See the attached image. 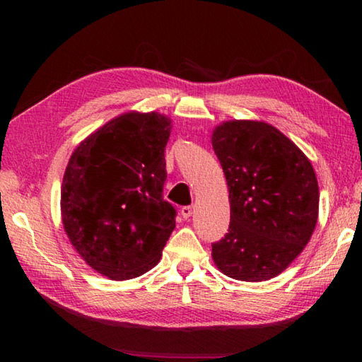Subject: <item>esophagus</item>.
Masks as SVG:
<instances>
[{"label": "esophagus", "instance_id": "esophagus-1", "mask_svg": "<svg viewBox=\"0 0 362 362\" xmlns=\"http://www.w3.org/2000/svg\"><path fill=\"white\" fill-rule=\"evenodd\" d=\"M192 212H193V207L192 206H183L182 209H180V214H182L183 218L192 217Z\"/></svg>", "mask_w": 362, "mask_h": 362}]
</instances>
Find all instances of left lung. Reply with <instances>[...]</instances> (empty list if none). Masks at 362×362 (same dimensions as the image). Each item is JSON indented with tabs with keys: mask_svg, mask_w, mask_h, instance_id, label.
I'll use <instances>...</instances> for the list:
<instances>
[{
	"mask_svg": "<svg viewBox=\"0 0 362 362\" xmlns=\"http://www.w3.org/2000/svg\"><path fill=\"white\" fill-rule=\"evenodd\" d=\"M230 192V226L212 244L226 276L267 281L291 265L317 222L320 188L310 159L276 127L226 121L212 134Z\"/></svg>",
	"mask_w": 362,
	"mask_h": 362,
	"instance_id": "1",
	"label": "left lung"
}]
</instances>
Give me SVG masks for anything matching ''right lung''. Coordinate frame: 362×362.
I'll return each mask as SVG.
<instances>
[{
    "instance_id": "1",
    "label": "right lung",
    "mask_w": 362,
    "mask_h": 362,
    "mask_svg": "<svg viewBox=\"0 0 362 362\" xmlns=\"http://www.w3.org/2000/svg\"><path fill=\"white\" fill-rule=\"evenodd\" d=\"M170 119L124 113L76 146L65 169L60 209L66 236L88 265L110 279L156 265L175 228L163 198Z\"/></svg>"
}]
</instances>
